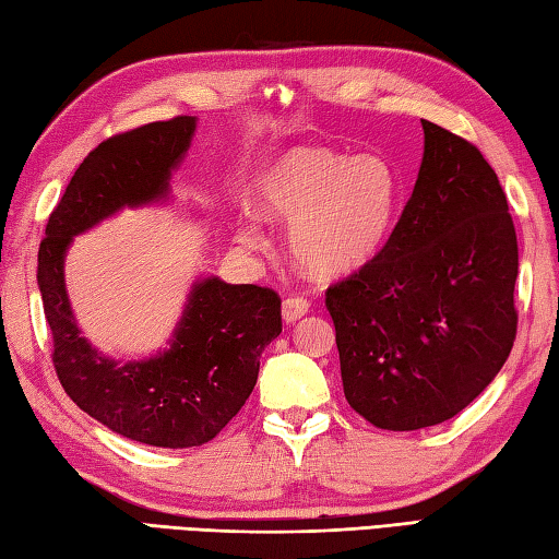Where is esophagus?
<instances>
[{
  "mask_svg": "<svg viewBox=\"0 0 559 559\" xmlns=\"http://www.w3.org/2000/svg\"><path fill=\"white\" fill-rule=\"evenodd\" d=\"M307 312H310V302H307L305 298H286V300H283L281 317H283V322H286V324L298 322V319H302Z\"/></svg>",
  "mask_w": 559,
  "mask_h": 559,
  "instance_id": "34e87169",
  "label": "esophagus"
}]
</instances>
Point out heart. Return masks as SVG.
Listing matches in <instances>:
<instances>
[{
    "label": "heart",
    "instance_id": "obj_1",
    "mask_svg": "<svg viewBox=\"0 0 559 559\" xmlns=\"http://www.w3.org/2000/svg\"><path fill=\"white\" fill-rule=\"evenodd\" d=\"M254 206L269 221L288 223L286 245L295 264L312 278H343L382 252L399 216L401 185L377 153L295 146L264 165L254 182ZM249 249L264 245L259 223L237 225Z\"/></svg>",
    "mask_w": 559,
    "mask_h": 559
}]
</instances>
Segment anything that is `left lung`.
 I'll return each instance as SVG.
<instances>
[{"label": "left lung", "mask_w": 559, "mask_h": 559, "mask_svg": "<svg viewBox=\"0 0 559 559\" xmlns=\"http://www.w3.org/2000/svg\"><path fill=\"white\" fill-rule=\"evenodd\" d=\"M423 160L394 233L326 290L343 394L382 430L454 418L502 370L516 336L519 247L490 163L423 120Z\"/></svg>", "instance_id": "1"}]
</instances>
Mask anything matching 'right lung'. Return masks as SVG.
<instances>
[{"instance_id": "obj_1", "label": "right lung", "mask_w": 559, "mask_h": 559, "mask_svg": "<svg viewBox=\"0 0 559 559\" xmlns=\"http://www.w3.org/2000/svg\"><path fill=\"white\" fill-rule=\"evenodd\" d=\"M194 132L197 117L187 115L103 141L71 177L38 252L52 360L69 399L108 430L163 449L206 444L245 406L261 353L281 334V298L252 283L199 276L168 346L148 358L117 360L81 334L64 259L74 237L124 209L173 204V175Z\"/></svg>"}]
</instances>
